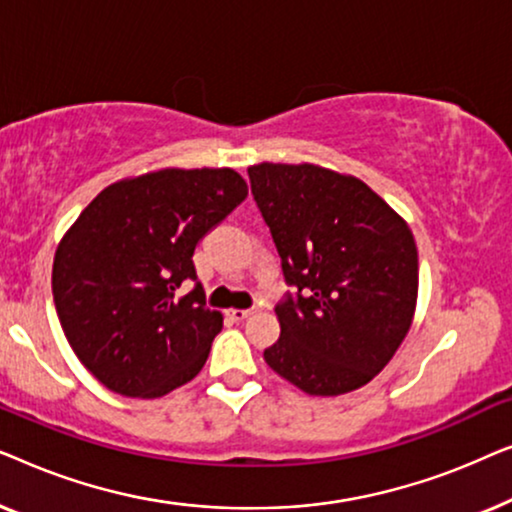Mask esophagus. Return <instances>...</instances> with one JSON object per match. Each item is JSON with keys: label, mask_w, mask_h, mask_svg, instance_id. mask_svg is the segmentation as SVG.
<instances>
[{"label": "esophagus", "mask_w": 512, "mask_h": 512, "mask_svg": "<svg viewBox=\"0 0 512 512\" xmlns=\"http://www.w3.org/2000/svg\"><path fill=\"white\" fill-rule=\"evenodd\" d=\"M254 312H256V307H249V310H228V317L235 319V321H244L247 317H251Z\"/></svg>", "instance_id": "obj_1"}]
</instances>
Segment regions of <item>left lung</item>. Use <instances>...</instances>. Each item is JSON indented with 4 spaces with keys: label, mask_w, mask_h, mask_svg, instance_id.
Wrapping results in <instances>:
<instances>
[{
    "label": "left lung",
    "mask_w": 512,
    "mask_h": 512,
    "mask_svg": "<svg viewBox=\"0 0 512 512\" xmlns=\"http://www.w3.org/2000/svg\"><path fill=\"white\" fill-rule=\"evenodd\" d=\"M251 193L282 258L286 296L268 366L310 396L368 384L408 335L417 307V244L361 179L326 167L258 163Z\"/></svg>",
    "instance_id": "left-lung-1"
}]
</instances>
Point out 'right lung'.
I'll use <instances>...</instances> for the list:
<instances>
[{
    "mask_svg": "<svg viewBox=\"0 0 512 512\" xmlns=\"http://www.w3.org/2000/svg\"><path fill=\"white\" fill-rule=\"evenodd\" d=\"M247 198L230 167H167L104 188L53 258V300L79 361L104 387L160 398L191 382L223 328L193 251Z\"/></svg>",
    "mask_w": 512,
    "mask_h": 512,
    "instance_id": "right-lung-1",
    "label": "right lung"
}]
</instances>
